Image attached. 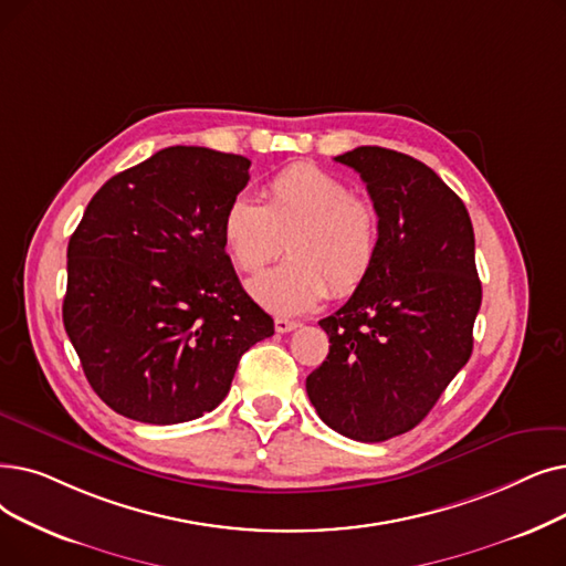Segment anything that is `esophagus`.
I'll return each instance as SVG.
<instances>
[{
  "mask_svg": "<svg viewBox=\"0 0 566 566\" xmlns=\"http://www.w3.org/2000/svg\"><path fill=\"white\" fill-rule=\"evenodd\" d=\"M298 326H301L298 322H291V318H284V316L275 318V331L277 333H291V331H296Z\"/></svg>",
  "mask_w": 566,
  "mask_h": 566,
  "instance_id": "34e87169",
  "label": "esophagus"
}]
</instances>
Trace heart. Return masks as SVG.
<instances>
[{
	"label": "heart",
	"instance_id": "obj_1",
	"mask_svg": "<svg viewBox=\"0 0 566 566\" xmlns=\"http://www.w3.org/2000/svg\"><path fill=\"white\" fill-rule=\"evenodd\" d=\"M289 259L250 282L252 298L275 314H303L356 293L379 261L381 219L352 187L312 164H293L265 185V206L238 193L222 214V244L242 273L282 252Z\"/></svg>",
	"mask_w": 566,
	"mask_h": 566
}]
</instances>
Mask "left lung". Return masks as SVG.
Masks as SVG:
<instances>
[{
  "label": "left lung",
  "mask_w": 566,
  "mask_h": 566,
  "mask_svg": "<svg viewBox=\"0 0 566 566\" xmlns=\"http://www.w3.org/2000/svg\"><path fill=\"white\" fill-rule=\"evenodd\" d=\"M335 161L365 182L381 252L367 282L318 322L331 352L305 388L335 432L386 441L419 426L472 356L474 229L460 196L419 159L363 145Z\"/></svg>",
  "instance_id": "8db88e82"
}]
</instances>
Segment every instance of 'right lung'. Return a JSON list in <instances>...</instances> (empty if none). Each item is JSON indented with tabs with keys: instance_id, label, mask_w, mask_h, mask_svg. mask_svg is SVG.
Returning <instances> with one entry per match:
<instances>
[{
	"instance_id": "add662e5",
	"label": "right lung",
	"mask_w": 566,
	"mask_h": 566,
	"mask_svg": "<svg viewBox=\"0 0 566 566\" xmlns=\"http://www.w3.org/2000/svg\"><path fill=\"white\" fill-rule=\"evenodd\" d=\"M250 159L176 145L92 196L66 250L62 318L83 373L132 421H193L275 324L238 282L222 214Z\"/></svg>"
}]
</instances>
